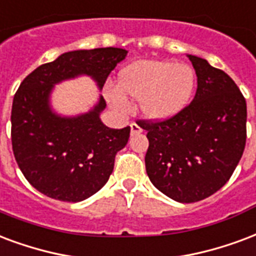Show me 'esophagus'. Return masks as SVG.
Here are the masks:
<instances>
[{"label": "esophagus", "mask_w": 256, "mask_h": 256, "mask_svg": "<svg viewBox=\"0 0 256 256\" xmlns=\"http://www.w3.org/2000/svg\"><path fill=\"white\" fill-rule=\"evenodd\" d=\"M130 130H132V134L142 133V128H141V126H138L137 123H132L130 124Z\"/></svg>", "instance_id": "obj_1"}]
</instances>
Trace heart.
<instances>
[{
  "mask_svg": "<svg viewBox=\"0 0 256 256\" xmlns=\"http://www.w3.org/2000/svg\"><path fill=\"white\" fill-rule=\"evenodd\" d=\"M119 88H107L106 96L115 108L124 111L128 102L122 92L141 100L149 119H166L190 103L196 90V72L187 64L171 60H138L120 72Z\"/></svg>",
  "mask_w": 256,
  "mask_h": 256,
  "instance_id": "1",
  "label": "heart"
}]
</instances>
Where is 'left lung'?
Instances as JSON below:
<instances>
[{
  "instance_id": "1",
  "label": "left lung",
  "mask_w": 256,
  "mask_h": 256,
  "mask_svg": "<svg viewBox=\"0 0 256 256\" xmlns=\"http://www.w3.org/2000/svg\"><path fill=\"white\" fill-rule=\"evenodd\" d=\"M188 58L198 81L194 100L171 118L138 120L148 132L149 179L182 204L205 200L224 186L247 140V104L238 85L204 58Z\"/></svg>"
}]
</instances>
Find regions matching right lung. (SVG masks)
<instances>
[{
	"label": "right lung",
	"instance_id": "right-lung-1",
	"mask_svg": "<svg viewBox=\"0 0 256 256\" xmlns=\"http://www.w3.org/2000/svg\"><path fill=\"white\" fill-rule=\"evenodd\" d=\"M128 51L116 47L65 52L40 65L22 80L12 104V148L17 166L42 194L80 202L96 194L112 174L116 153L126 146L130 126L110 128L100 120L106 108L98 106L76 118L51 111L52 85L78 74H88L103 88L116 64Z\"/></svg>",
	"mask_w": 256,
	"mask_h": 256
}]
</instances>
